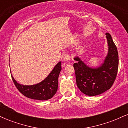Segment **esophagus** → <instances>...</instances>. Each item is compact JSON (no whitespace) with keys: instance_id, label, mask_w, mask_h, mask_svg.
<instances>
[{"instance_id":"esophagus-1","label":"esophagus","mask_w":128,"mask_h":128,"mask_svg":"<svg viewBox=\"0 0 128 128\" xmlns=\"http://www.w3.org/2000/svg\"><path fill=\"white\" fill-rule=\"evenodd\" d=\"M70 60V55L69 54H66L64 56V60L66 61H68Z\"/></svg>"}]
</instances>
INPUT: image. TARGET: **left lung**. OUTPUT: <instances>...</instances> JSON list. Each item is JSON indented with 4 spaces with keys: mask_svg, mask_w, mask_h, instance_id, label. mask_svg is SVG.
<instances>
[{
    "mask_svg": "<svg viewBox=\"0 0 128 128\" xmlns=\"http://www.w3.org/2000/svg\"><path fill=\"white\" fill-rule=\"evenodd\" d=\"M108 52L104 62L99 67L92 68L86 66L79 57L73 64L76 84L82 92L90 96L100 94L109 90L116 78L118 67V55L117 47L109 33H106Z\"/></svg>",
    "mask_w": 128,
    "mask_h": 128,
    "instance_id": "obj_1",
    "label": "left lung"
}]
</instances>
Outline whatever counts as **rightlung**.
I'll use <instances>...</instances> for the list:
<instances>
[{
  "label": "right lung",
  "mask_w": 128,
  "mask_h": 128,
  "mask_svg": "<svg viewBox=\"0 0 128 128\" xmlns=\"http://www.w3.org/2000/svg\"><path fill=\"white\" fill-rule=\"evenodd\" d=\"M61 70V62L60 61L46 79L41 82L32 86L20 84L14 79L12 74L11 77L17 88L24 96L32 99L46 100L51 99L57 92L58 76Z\"/></svg>",
  "instance_id": "right-lung-1"
}]
</instances>
